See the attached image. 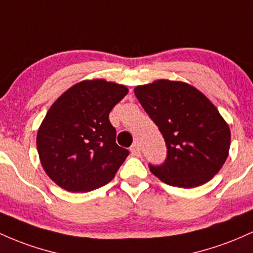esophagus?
<instances>
[{"label":"esophagus","mask_w":253,"mask_h":253,"mask_svg":"<svg viewBox=\"0 0 253 253\" xmlns=\"http://www.w3.org/2000/svg\"><path fill=\"white\" fill-rule=\"evenodd\" d=\"M131 154L133 155V156H137V157L140 156L141 152H140V146H139V144H138V143L133 144V145L131 146Z\"/></svg>","instance_id":"1"}]
</instances>
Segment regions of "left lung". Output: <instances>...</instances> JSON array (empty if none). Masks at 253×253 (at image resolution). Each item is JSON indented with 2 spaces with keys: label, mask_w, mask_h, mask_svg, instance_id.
<instances>
[{
  "label": "left lung",
  "mask_w": 253,
  "mask_h": 253,
  "mask_svg": "<svg viewBox=\"0 0 253 253\" xmlns=\"http://www.w3.org/2000/svg\"><path fill=\"white\" fill-rule=\"evenodd\" d=\"M135 97L163 135L167 157L151 165L166 184L192 188L209 181L228 157V125L209 99L193 86L157 80L137 86Z\"/></svg>",
  "instance_id": "8db88e82"
}]
</instances>
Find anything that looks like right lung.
<instances>
[{
	"mask_svg": "<svg viewBox=\"0 0 253 253\" xmlns=\"http://www.w3.org/2000/svg\"><path fill=\"white\" fill-rule=\"evenodd\" d=\"M128 93L126 86L86 80L51 105L37 134L44 170L69 192H88L115 176L129 151L116 144L109 113Z\"/></svg>",
	"mask_w": 253,
	"mask_h": 253,
	"instance_id": "1",
	"label": "right lung"
}]
</instances>
